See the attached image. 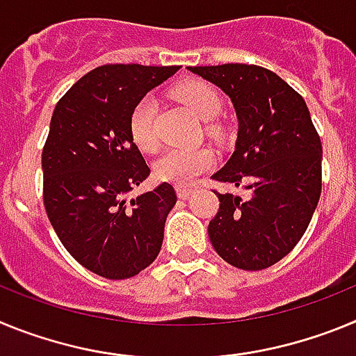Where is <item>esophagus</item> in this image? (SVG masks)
<instances>
[{"label": "esophagus", "mask_w": 356, "mask_h": 356, "mask_svg": "<svg viewBox=\"0 0 356 356\" xmlns=\"http://www.w3.org/2000/svg\"><path fill=\"white\" fill-rule=\"evenodd\" d=\"M176 193H178V197H180V200H187V197L194 193V188L176 187Z\"/></svg>", "instance_id": "obj_1"}]
</instances>
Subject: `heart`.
<instances>
[{
	"instance_id": "b5f03b06",
	"label": "heart",
	"mask_w": 356,
	"mask_h": 356,
	"mask_svg": "<svg viewBox=\"0 0 356 356\" xmlns=\"http://www.w3.org/2000/svg\"><path fill=\"white\" fill-rule=\"evenodd\" d=\"M172 94L201 121H210L221 112V97L212 85L205 81H185L178 85ZM155 114L156 103L151 96L143 97L131 110V139L144 151H153L159 143L155 131ZM213 162H216V156L209 147H196V149L171 147L156 160L155 172L163 181H171L175 185H188L196 180L201 172L212 168Z\"/></svg>"
}]
</instances>
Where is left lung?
I'll list each match as a JSON object with an SVG mask.
<instances>
[{
	"label": "left lung",
	"instance_id": "obj_1",
	"mask_svg": "<svg viewBox=\"0 0 356 356\" xmlns=\"http://www.w3.org/2000/svg\"><path fill=\"white\" fill-rule=\"evenodd\" d=\"M232 99L238 131L235 151L213 180L246 191L217 194L209 225L213 250L246 271L280 262L303 237L321 196L323 146L303 97L260 65L188 67Z\"/></svg>",
	"mask_w": 356,
	"mask_h": 356
}]
</instances>
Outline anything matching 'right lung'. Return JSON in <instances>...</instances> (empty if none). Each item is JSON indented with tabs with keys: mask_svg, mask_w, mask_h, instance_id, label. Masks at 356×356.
<instances>
[{
	"mask_svg": "<svg viewBox=\"0 0 356 356\" xmlns=\"http://www.w3.org/2000/svg\"><path fill=\"white\" fill-rule=\"evenodd\" d=\"M180 65L108 64L56 103L42 149L44 207L65 250L108 280L139 275L159 257L176 193L163 181L128 201L149 168L130 134L137 103Z\"/></svg>",
	"mask_w": 356,
	"mask_h": 356,
	"instance_id": "right-lung-1",
	"label": "right lung"
}]
</instances>
